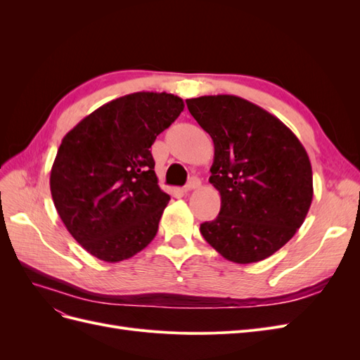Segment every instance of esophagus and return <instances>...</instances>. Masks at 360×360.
Listing matches in <instances>:
<instances>
[{
    "label": "esophagus",
    "mask_w": 360,
    "mask_h": 360,
    "mask_svg": "<svg viewBox=\"0 0 360 360\" xmlns=\"http://www.w3.org/2000/svg\"><path fill=\"white\" fill-rule=\"evenodd\" d=\"M200 184H201L200 179L193 177V179H191V180L188 181L186 186L183 188V192H184V193H188V192H191V191H193V189H198V188H200Z\"/></svg>",
    "instance_id": "obj_1"
}]
</instances>
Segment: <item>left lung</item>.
I'll return each mask as SVG.
<instances>
[{"instance_id": "8db88e82", "label": "left lung", "mask_w": 360, "mask_h": 360, "mask_svg": "<svg viewBox=\"0 0 360 360\" xmlns=\"http://www.w3.org/2000/svg\"><path fill=\"white\" fill-rule=\"evenodd\" d=\"M186 103L214 144L209 181L221 193V212L201 224L205 242L238 264L274 255L312 202L307 150L279 118L242 97L201 96Z\"/></svg>"}]
</instances>
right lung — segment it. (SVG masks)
<instances>
[{"label": "right lung", "mask_w": 360, "mask_h": 360, "mask_svg": "<svg viewBox=\"0 0 360 360\" xmlns=\"http://www.w3.org/2000/svg\"><path fill=\"white\" fill-rule=\"evenodd\" d=\"M179 96L139 91L97 108L63 138L51 169L56 209L86 252L118 263L153 240L169 195L150 147L183 111Z\"/></svg>", "instance_id": "right-lung-1"}]
</instances>
